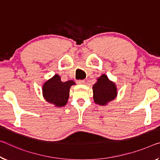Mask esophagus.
Masks as SVG:
<instances>
[{
  "label": "esophagus",
  "mask_w": 160,
  "mask_h": 160,
  "mask_svg": "<svg viewBox=\"0 0 160 160\" xmlns=\"http://www.w3.org/2000/svg\"><path fill=\"white\" fill-rule=\"evenodd\" d=\"M85 80H78L77 81V84L78 85H82V84H85Z\"/></svg>",
  "instance_id": "esophagus-1"
}]
</instances>
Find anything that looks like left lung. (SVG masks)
<instances>
[{
    "label": "left lung",
    "instance_id": "left-lung-1",
    "mask_svg": "<svg viewBox=\"0 0 160 160\" xmlns=\"http://www.w3.org/2000/svg\"><path fill=\"white\" fill-rule=\"evenodd\" d=\"M92 92L94 102L101 106L107 105L118 96L116 84L105 74L98 78L97 82L92 86Z\"/></svg>",
    "mask_w": 160,
    "mask_h": 160
}]
</instances>
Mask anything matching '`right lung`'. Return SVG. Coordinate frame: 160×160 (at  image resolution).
I'll return each instance as SVG.
<instances>
[{"label":"right lung","mask_w":160,"mask_h":160,"mask_svg":"<svg viewBox=\"0 0 160 160\" xmlns=\"http://www.w3.org/2000/svg\"><path fill=\"white\" fill-rule=\"evenodd\" d=\"M75 85L73 80L62 82L60 77L55 74L42 85V96L48 102L56 108H61L68 103L71 86Z\"/></svg>","instance_id":"1"}]
</instances>
